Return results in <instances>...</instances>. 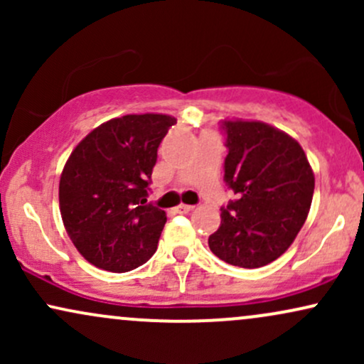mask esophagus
Returning <instances> with one entry per match:
<instances>
[{"label": "esophagus", "mask_w": 364, "mask_h": 364, "mask_svg": "<svg viewBox=\"0 0 364 364\" xmlns=\"http://www.w3.org/2000/svg\"><path fill=\"white\" fill-rule=\"evenodd\" d=\"M174 210H176L178 214H188V212L193 210V205H185V203H179V205L174 208Z\"/></svg>", "instance_id": "1"}]
</instances>
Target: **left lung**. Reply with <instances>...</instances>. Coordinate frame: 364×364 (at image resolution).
I'll list each match as a JSON object with an SVG mask.
<instances>
[{
  "instance_id": "8db88e82",
  "label": "left lung",
  "mask_w": 364,
  "mask_h": 364,
  "mask_svg": "<svg viewBox=\"0 0 364 364\" xmlns=\"http://www.w3.org/2000/svg\"><path fill=\"white\" fill-rule=\"evenodd\" d=\"M224 179L236 200L220 208L212 253L243 269H258L286 252L311 207L315 174L292 136L262 121L224 119Z\"/></svg>"
}]
</instances>
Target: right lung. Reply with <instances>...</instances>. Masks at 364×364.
<instances>
[{
	"label": "right lung",
	"mask_w": 364,
	"mask_h": 364,
	"mask_svg": "<svg viewBox=\"0 0 364 364\" xmlns=\"http://www.w3.org/2000/svg\"><path fill=\"white\" fill-rule=\"evenodd\" d=\"M176 118H112L73 149L60 178V212L75 248L92 265L128 272L156 253L166 212L147 203L157 149Z\"/></svg>",
	"instance_id": "obj_1"
}]
</instances>
